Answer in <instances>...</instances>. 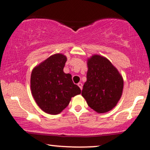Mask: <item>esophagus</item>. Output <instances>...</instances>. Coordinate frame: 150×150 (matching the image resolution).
<instances>
[{
    "label": "esophagus",
    "instance_id": "esophagus-1",
    "mask_svg": "<svg viewBox=\"0 0 150 150\" xmlns=\"http://www.w3.org/2000/svg\"><path fill=\"white\" fill-rule=\"evenodd\" d=\"M77 85L79 86V87H80V89H82V84L81 83V82H79V83H77Z\"/></svg>",
    "mask_w": 150,
    "mask_h": 150
}]
</instances>
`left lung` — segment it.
<instances>
[{
    "label": "left lung",
    "instance_id": "left-lung-1",
    "mask_svg": "<svg viewBox=\"0 0 150 150\" xmlns=\"http://www.w3.org/2000/svg\"><path fill=\"white\" fill-rule=\"evenodd\" d=\"M87 81L82 96L91 108L104 113L112 110L123 94V79L109 60L100 55L87 59Z\"/></svg>",
    "mask_w": 150,
    "mask_h": 150
}]
</instances>
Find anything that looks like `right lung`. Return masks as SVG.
I'll return each mask as SVG.
<instances>
[{
	"label": "right lung",
	"instance_id": "1",
	"mask_svg": "<svg viewBox=\"0 0 150 150\" xmlns=\"http://www.w3.org/2000/svg\"><path fill=\"white\" fill-rule=\"evenodd\" d=\"M66 61L65 55L56 53L34 67L31 74L32 96L41 109L49 114L62 112L71 98L81 93L72 75L63 72Z\"/></svg>",
	"mask_w": 150,
	"mask_h": 150
}]
</instances>
